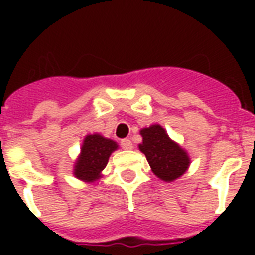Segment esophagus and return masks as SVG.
<instances>
[{"instance_id":"esophagus-1","label":"esophagus","mask_w":255,"mask_h":255,"mask_svg":"<svg viewBox=\"0 0 255 255\" xmlns=\"http://www.w3.org/2000/svg\"><path fill=\"white\" fill-rule=\"evenodd\" d=\"M120 145L123 149H131L132 148V143L129 139H122L120 140Z\"/></svg>"}]
</instances>
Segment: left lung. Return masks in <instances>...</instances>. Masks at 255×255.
Wrapping results in <instances>:
<instances>
[{
	"instance_id": "1",
	"label": "left lung",
	"mask_w": 255,
	"mask_h": 255,
	"mask_svg": "<svg viewBox=\"0 0 255 255\" xmlns=\"http://www.w3.org/2000/svg\"><path fill=\"white\" fill-rule=\"evenodd\" d=\"M143 143L140 151L143 152L152 172L164 181H173L185 173L189 167V157L184 149L168 137L164 128L159 124L144 128L140 131Z\"/></svg>"
}]
</instances>
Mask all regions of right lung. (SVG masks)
<instances>
[{
	"label": "right lung",
	"mask_w": 255,
	"mask_h": 255,
	"mask_svg": "<svg viewBox=\"0 0 255 255\" xmlns=\"http://www.w3.org/2000/svg\"><path fill=\"white\" fill-rule=\"evenodd\" d=\"M118 148L112 140L104 139L100 135H88L82 145V153L75 165V177L94 181L98 180L100 172L106 168L108 157Z\"/></svg>",
	"instance_id": "add662e5"
}]
</instances>
